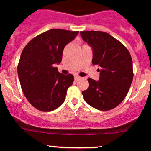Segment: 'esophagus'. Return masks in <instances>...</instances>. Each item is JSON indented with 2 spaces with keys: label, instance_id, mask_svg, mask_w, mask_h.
Wrapping results in <instances>:
<instances>
[{
  "label": "esophagus",
  "instance_id": "1",
  "mask_svg": "<svg viewBox=\"0 0 151 151\" xmlns=\"http://www.w3.org/2000/svg\"><path fill=\"white\" fill-rule=\"evenodd\" d=\"M80 79H81V77H79V76H75V77H74V80H75V81H78Z\"/></svg>",
  "mask_w": 151,
  "mask_h": 151
}]
</instances>
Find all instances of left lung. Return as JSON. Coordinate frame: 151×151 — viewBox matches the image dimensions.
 <instances>
[{
    "label": "left lung",
    "mask_w": 151,
    "mask_h": 151,
    "mask_svg": "<svg viewBox=\"0 0 151 151\" xmlns=\"http://www.w3.org/2000/svg\"><path fill=\"white\" fill-rule=\"evenodd\" d=\"M93 49L92 63L100 66L99 81L88 78L89 87L82 92L85 101L97 109L110 110L124 99L133 80L132 58L129 50L106 32L80 31Z\"/></svg>",
    "instance_id": "obj_1"
}]
</instances>
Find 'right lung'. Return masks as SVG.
<instances>
[{"instance_id":"right-lung-1","label":"right lung","mask_w":151,"mask_h":151,"mask_svg":"<svg viewBox=\"0 0 151 151\" xmlns=\"http://www.w3.org/2000/svg\"><path fill=\"white\" fill-rule=\"evenodd\" d=\"M79 31L51 29L38 35L24 47L17 66L19 83L30 104L42 112L57 109L65 101L74 76L63 75L53 65Z\"/></svg>"}]
</instances>
